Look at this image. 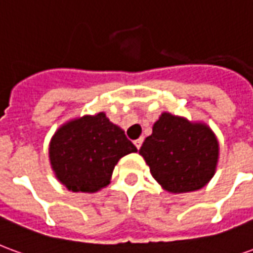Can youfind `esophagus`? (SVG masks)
<instances>
[{"label": "esophagus", "mask_w": 253, "mask_h": 253, "mask_svg": "<svg viewBox=\"0 0 253 253\" xmlns=\"http://www.w3.org/2000/svg\"><path fill=\"white\" fill-rule=\"evenodd\" d=\"M142 142H143V138H138V139L134 141V145L137 146V149H139L141 148V145H142Z\"/></svg>", "instance_id": "34e87169"}]
</instances>
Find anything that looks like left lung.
Returning <instances> with one entry per match:
<instances>
[{"mask_svg":"<svg viewBox=\"0 0 253 253\" xmlns=\"http://www.w3.org/2000/svg\"><path fill=\"white\" fill-rule=\"evenodd\" d=\"M217 137L205 123L161 114L139 149L150 173L168 192L201 190L211 180L218 163Z\"/></svg>","mask_w":253,"mask_h":253,"instance_id":"1","label":"left lung"}]
</instances>
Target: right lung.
Instances as JSON below:
<instances>
[{
	"label": "right lung",
	"mask_w": 253,
	"mask_h": 253,
	"mask_svg": "<svg viewBox=\"0 0 253 253\" xmlns=\"http://www.w3.org/2000/svg\"><path fill=\"white\" fill-rule=\"evenodd\" d=\"M137 148L104 112L66 122L52 135L48 156L55 177L73 192H97L110 184L118 161Z\"/></svg>",
	"instance_id": "add662e5"
}]
</instances>
